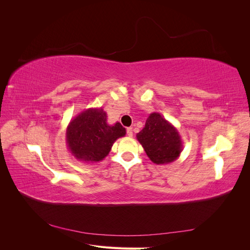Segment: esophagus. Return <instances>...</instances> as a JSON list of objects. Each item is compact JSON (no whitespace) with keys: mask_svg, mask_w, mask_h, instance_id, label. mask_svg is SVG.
<instances>
[{"mask_svg":"<svg viewBox=\"0 0 250 250\" xmlns=\"http://www.w3.org/2000/svg\"><path fill=\"white\" fill-rule=\"evenodd\" d=\"M127 135L128 137H132L133 135V130H132V127H129V128H127Z\"/></svg>","mask_w":250,"mask_h":250,"instance_id":"34e87169","label":"esophagus"}]
</instances>
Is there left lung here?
I'll list each match as a JSON object with an SVG mask.
<instances>
[{
	"label": "left lung",
	"instance_id": "obj_1",
	"mask_svg": "<svg viewBox=\"0 0 250 250\" xmlns=\"http://www.w3.org/2000/svg\"><path fill=\"white\" fill-rule=\"evenodd\" d=\"M137 140L150 161L156 165L176 161L183 151V141L177 128L158 112L150 113L145 127L137 133Z\"/></svg>",
	"mask_w": 250,
	"mask_h": 250
}]
</instances>
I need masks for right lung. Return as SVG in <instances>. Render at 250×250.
I'll list each match as a JSON object with an SVG mask.
<instances>
[{
  "mask_svg": "<svg viewBox=\"0 0 250 250\" xmlns=\"http://www.w3.org/2000/svg\"><path fill=\"white\" fill-rule=\"evenodd\" d=\"M126 129L119 122L107 123V113L102 107L87 108L71 120L66 127L65 142L70 153L77 161L99 163L110 152Z\"/></svg>",
  "mask_w": 250,
  "mask_h": 250,
  "instance_id": "obj_1",
  "label": "right lung"
}]
</instances>
